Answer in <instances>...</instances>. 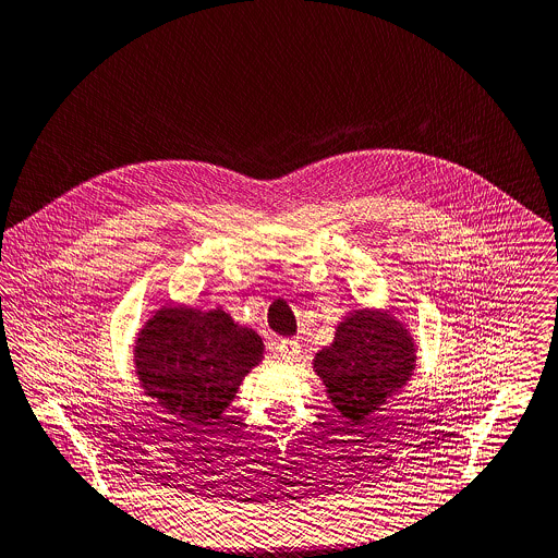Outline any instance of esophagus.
Instances as JSON below:
<instances>
[{
    "label": "esophagus",
    "mask_w": 558,
    "mask_h": 558,
    "mask_svg": "<svg viewBox=\"0 0 558 558\" xmlns=\"http://www.w3.org/2000/svg\"><path fill=\"white\" fill-rule=\"evenodd\" d=\"M278 351H280L282 359H295L298 353H300V344H298V340H293V338H282V340L278 342Z\"/></svg>",
    "instance_id": "esophagus-1"
}]
</instances>
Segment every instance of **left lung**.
I'll return each mask as SVG.
<instances>
[{
  "label": "left lung",
  "instance_id": "8db88e82",
  "mask_svg": "<svg viewBox=\"0 0 558 558\" xmlns=\"http://www.w3.org/2000/svg\"><path fill=\"white\" fill-rule=\"evenodd\" d=\"M314 367L333 408L361 425L408 385L416 349L408 329L391 316L356 312L340 323L331 347L316 353Z\"/></svg>",
  "mask_w": 558,
  "mask_h": 558
}]
</instances>
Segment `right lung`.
<instances>
[{
    "label": "right lung",
    "instance_id": "1",
    "mask_svg": "<svg viewBox=\"0 0 558 558\" xmlns=\"http://www.w3.org/2000/svg\"><path fill=\"white\" fill-rule=\"evenodd\" d=\"M263 361V340L222 310L165 307L135 342L142 387L180 425L211 427L229 408L242 378Z\"/></svg>",
    "mask_w": 558,
    "mask_h": 558
}]
</instances>
